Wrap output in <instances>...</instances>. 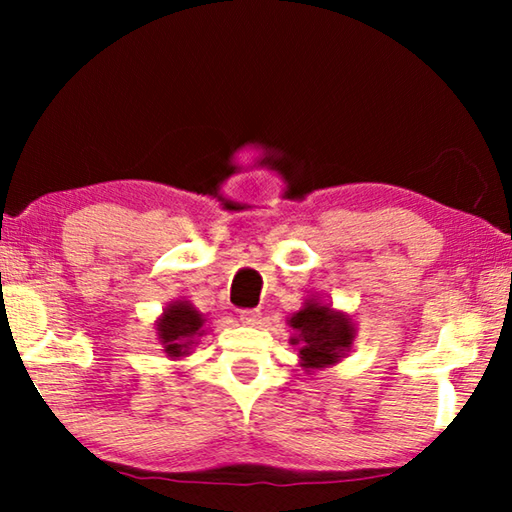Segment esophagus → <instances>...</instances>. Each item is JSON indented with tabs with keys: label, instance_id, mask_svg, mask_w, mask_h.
Here are the masks:
<instances>
[{
	"label": "esophagus",
	"instance_id": "1",
	"mask_svg": "<svg viewBox=\"0 0 512 512\" xmlns=\"http://www.w3.org/2000/svg\"><path fill=\"white\" fill-rule=\"evenodd\" d=\"M239 320H241V323H244V325H248V327H255V325L262 323V311L246 309V311H241V314H239Z\"/></svg>",
	"mask_w": 512,
	"mask_h": 512
}]
</instances>
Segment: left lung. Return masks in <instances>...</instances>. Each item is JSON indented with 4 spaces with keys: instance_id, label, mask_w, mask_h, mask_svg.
Masks as SVG:
<instances>
[{
    "instance_id": "left-lung-1",
    "label": "left lung",
    "mask_w": 512,
    "mask_h": 512,
    "mask_svg": "<svg viewBox=\"0 0 512 512\" xmlns=\"http://www.w3.org/2000/svg\"><path fill=\"white\" fill-rule=\"evenodd\" d=\"M289 327L293 336L291 345H296L300 366L307 372L323 370L348 357L352 343L357 339L354 320L345 311L334 309L329 302L318 298H307L302 309L289 316Z\"/></svg>"
}]
</instances>
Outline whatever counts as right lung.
<instances>
[{"mask_svg": "<svg viewBox=\"0 0 512 512\" xmlns=\"http://www.w3.org/2000/svg\"><path fill=\"white\" fill-rule=\"evenodd\" d=\"M205 332V316L189 300L169 302L155 320V336L162 345V352L173 361L189 357Z\"/></svg>", "mask_w": 512, "mask_h": 512, "instance_id": "obj_1", "label": "right lung"}]
</instances>
